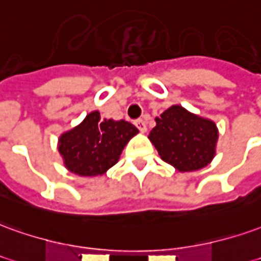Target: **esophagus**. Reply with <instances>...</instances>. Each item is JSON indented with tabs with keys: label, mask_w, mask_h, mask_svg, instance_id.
<instances>
[{
	"label": "esophagus",
	"mask_w": 261,
	"mask_h": 261,
	"mask_svg": "<svg viewBox=\"0 0 261 261\" xmlns=\"http://www.w3.org/2000/svg\"><path fill=\"white\" fill-rule=\"evenodd\" d=\"M136 125H137V128L141 131V133H145V131H147V124H145V121H144L143 118H138V120H136Z\"/></svg>",
	"instance_id": "34e87169"
}]
</instances>
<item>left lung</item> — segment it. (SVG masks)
Wrapping results in <instances>:
<instances>
[{
    "mask_svg": "<svg viewBox=\"0 0 261 261\" xmlns=\"http://www.w3.org/2000/svg\"><path fill=\"white\" fill-rule=\"evenodd\" d=\"M155 121L149 140L164 161L182 172L196 171L211 162L218 141V128L211 120L172 106Z\"/></svg>",
    "mask_w": 261,
    "mask_h": 261,
    "instance_id": "1",
    "label": "left lung"
}]
</instances>
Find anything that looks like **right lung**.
Here are the masks:
<instances>
[{
    "instance_id": "right-lung-1",
    "label": "right lung",
    "mask_w": 261,
    "mask_h": 261,
    "mask_svg": "<svg viewBox=\"0 0 261 261\" xmlns=\"http://www.w3.org/2000/svg\"><path fill=\"white\" fill-rule=\"evenodd\" d=\"M137 133L136 125L125 120L100 118L99 112H93L59 138V152L70 172L96 176L112 168Z\"/></svg>"
}]
</instances>
